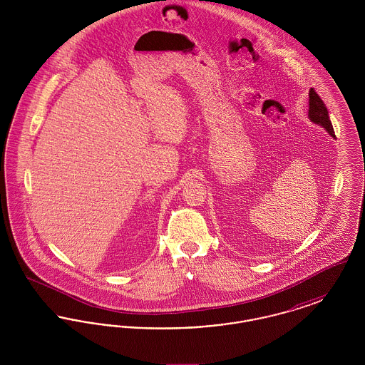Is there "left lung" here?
I'll list each match as a JSON object with an SVG mask.
<instances>
[{"label":"left lung","instance_id":"obj_1","mask_svg":"<svg viewBox=\"0 0 365 365\" xmlns=\"http://www.w3.org/2000/svg\"><path fill=\"white\" fill-rule=\"evenodd\" d=\"M308 116H309V119L313 123L324 127L330 133L331 137L335 138L327 106L323 103V100L320 98V96L316 93V90L313 87L309 90V110H308Z\"/></svg>","mask_w":365,"mask_h":365}]
</instances>
